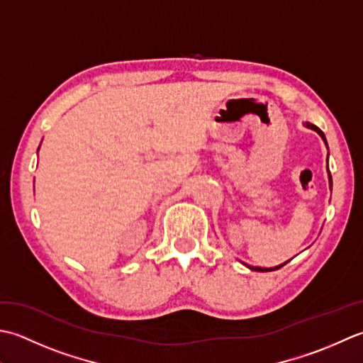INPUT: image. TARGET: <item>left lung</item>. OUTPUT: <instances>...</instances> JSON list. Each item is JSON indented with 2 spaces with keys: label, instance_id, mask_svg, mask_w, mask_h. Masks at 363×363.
Returning <instances> with one entry per match:
<instances>
[{
  "label": "left lung",
  "instance_id": "obj_1",
  "mask_svg": "<svg viewBox=\"0 0 363 363\" xmlns=\"http://www.w3.org/2000/svg\"><path fill=\"white\" fill-rule=\"evenodd\" d=\"M304 125L307 128H310V130H313V131H316L318 135L321 136V139L324 140V144H326V147H328V140H326V136H324V133L316 127V125H313V123H310V122H304ZM328 160H329V153H328ZM328 175H329V188L332 189V177H330V172H329V161H328ZM290 262V260H288ZM288 262H285V263H282V264H277V266H274V268H260V266H250V264H246V263H242V264H246L249 269H252V271H260V272H268V271H276V269H279V268H282L284 264H286Z\"/></svg>",
  "mask_w": 363,
  "mask_h": 363
}]
</instances>
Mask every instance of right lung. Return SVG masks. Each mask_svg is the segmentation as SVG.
<instances>
[{"label":"right lung","instance_id":"1","mask_svg":"<svg viewBox=\"0 0 363 363\" xmlns=\"http://www.w3.org/2000/svg\"><path fill=\"white\" fill-rule=\"evenodd\" d=\"M39 149H40V147H39ZM39 149H37V152H39Z\"/></svg>","mask_w":363,"mask_h":363}]
</instances>
